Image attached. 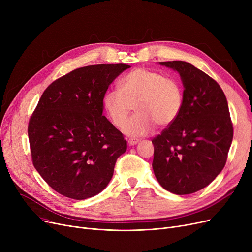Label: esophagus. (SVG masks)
Masks as SVG:
<instances>
[{"mask_svg":"<svg viewBox=\"0 0 252 252\" xmlns=\"http://www.w3.org/2000/svg\"><path fill=\"white\" fill-rule=\"evenodd\" d=\"M138 143H139V140H138V139L131 138V139H128V140H127V144L129 145V146H135V145H137Z\"/></svg>","mask_w":252,"mask_h":252,"instance_id":"34e87169","label":"esophagus"}]
</instances>
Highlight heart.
<instances>
[{"label": "heart", "instance_id": "obj_1", "mask_svg": "<svg viewBox=\"0 0 252 252\" xmlns=\"http://www.w3.org/2000/svg\"><path fill=\"white\" fill-rule=\"evenodd\" d=\"M183 90L174 77L162 76L147 68H136L121 81V89H109L103 96V107L115 126H122L135 105L137 113L124 125L130 137L148 135L155 124L174 123L183 107Z\"/></svg>", "mask_w": 252, "mask_h": 252}]
</instances>
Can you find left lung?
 I'll use <instances>...</instances> for the list:
<instances>
[{
  "mask_svg": "<svg viewBox=\"0 0 252 252\" xmlns=\"http://www.w3.org/2000/svg\"><path fill=\"white\" fill-rule=\"evenodd\" d=\"M178 71L183 107L152 140L154 175L165 190L186 195L206 187L222 170L233 140L227 98L209 75L185 61L159 62Z\"/></svg>",
  "mask_w": 252,
  "mask_h": 252,
  "instance_id": "8db88e82",
  "label": "left lung"
}]
</instances>
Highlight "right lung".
<instances>
[{
  "label": "right lung",
  "instance_id": "obj_1",
  "mask_svg": "<svg viewBox=\"0 0 252 252\" xmlns=\"http://www.w3.org/2000/svg\"><path fill=\"white\" fill-rule=\"evenodd\" d=\"M130 66L90 65L53 82L29 124L32 163L59 194L84 200L109 184L126 141L103 113V96Z\"/></svg>",
  "mask_w": 252,
  "mask_h": 252
}]
</instances>
